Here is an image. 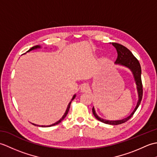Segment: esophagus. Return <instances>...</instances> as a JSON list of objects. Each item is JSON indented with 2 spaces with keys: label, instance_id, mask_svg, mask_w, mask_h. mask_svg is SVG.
<instances>
[{
  "label": "esophagus",
  "instance_id": "34e87169",
  "mask_svg": "<svg viewBox=\"0 0 157 157\" xmlns=\"http://www.w3.org/2000/svg\"><path fill=\"white\" fill-rule=\"evenodd\" d=\"M89 86L87 84H84L81 86L80 88V92L84 93V92H87L89 91Z\"/></svg>",
  "mask_w": 157,
  "mask_h": 157
}]
</instances>
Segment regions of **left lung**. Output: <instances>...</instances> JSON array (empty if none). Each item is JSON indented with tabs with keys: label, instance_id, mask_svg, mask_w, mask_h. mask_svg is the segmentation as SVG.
Masks as SVG:
<instances>
[{
	"label": "left lung",
	"instance_id": "left-lung-1",
	"mask_svg": "<svg viewBox=\"0 0 157 157\" xmlns=\"http://www.w3.org/2000/svg\"><path fill=\"white\" fill-rule=\"evenodd\" d=\"M112 45L116 48V51L117 52V59L116 61L115 62V64L125 67L128 68L132 71L133 76H134L135 83L136 84V88H137L138 96L137 104H136V106L134 111H132V113L128 117L120 120H107L100 117L96 114L95 109L94 106H93V115H94L95 117L97 119L98 121L106 123V124L116 125L121 124V123H123L126 122L127 121H128V120L133 116V115L134 114V113L136 112V110H137L141 102L143 95V90L141 79V67L139 61H138V59L135 57L134 55L132 53V52L130 51L129 49L125 47L124 46L117 44V43H112Z\"/></svg>",
	"mask_w": 157,
	"mask_h": 157
}]
</instances>
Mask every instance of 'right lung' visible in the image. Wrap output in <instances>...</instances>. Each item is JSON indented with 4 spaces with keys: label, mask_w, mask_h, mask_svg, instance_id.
Here are the masks:
<instances>
[{
    "label": "right lung",
    "mask_w": 157,
    "mask_h": 157,
    "mask_svg": "<svg viewBox=\"0 0 157 157\" xmlns=\"http://www.w3.org/2000/svg\"><path fill=\"white\" fill-rule=\"evenodd\" d=\"M41 48L40 45H36V46H33V47H32L29 50V51H27V52H29V51H33V50L38 49V48ZM75 96H76V94H74V95H73V98H71V101L69 102V103L68 105H67V109H66V111H65V113H64V115H63L62 117H61V119H60L59 120V121H56V123H53V124H52V125H36V124H34V123H32V124L34 125L38 126V127H51V126H53V125H57V124H59V123H61V122L63 121V120L65 118L66 115H67V113H68V112H69V108H70V106H71V101H73V99H74V98H75Z\"/></svg>",
    "instance_id": "obj_1"
}]
</instances>
